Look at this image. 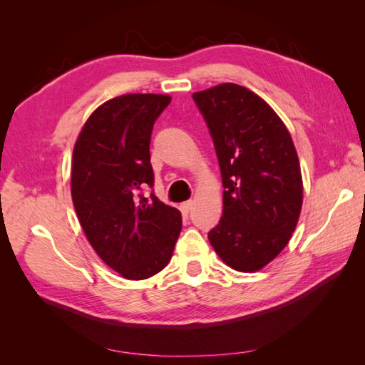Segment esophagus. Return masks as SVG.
<instances>
[{
	"label": "esophagus",
	"instance_id": "34e87169",
	"mask_svg": "<svg viewBox=\"0 0 365 365\" xmlns=\"http://www.w3.org/2000/svg\"><path fill=\"white\" fill-rule=\"evenodd\" d=\"M192 205H195V202L192 200H187V202H183L180 207H182V212L185 215H188L191 210H192Z\"/></svg>",
	"mask_w": 365,
	"mask_h": 365
}]
</instances>
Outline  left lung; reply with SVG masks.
I'll return each instance as SVG.
<instances>
[{
  "instance_id": "left-lung-1",
  "label": "left lung",
  "mask_w": 365,
  "mask_h": 365,
  "mask_svg": "<svg viewBox=\"0 0 365 365\" xmlns=\"http://www.w3.org/2000/svg\"><path fill=\"white\" fill-rule=\"evenodd\" d=\"M192 100L202 114L222 177V216L208 232L230 268L257 271L289 243L302 205L297 150L277 114L254 92L224 83Z\"/></svg>"
}]
</instances>
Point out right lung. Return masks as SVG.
I'll return each instance as SVG.
<instances>
[{
	"label": "right lung",
	"mask_w": 365,
	"mask_h": 365,
	"mask_svg": "<svg viewBox=\"0 0 365 365\" xmlns=\"http://www.w3.org/2000/svg\"><path fill=\"white\" fill-rule=\"evenodd\" d=\"M170 97L127 94L91 114L76 139L72 199L91 246L131 281L160 273L173 257L182 215L153 188L150 136Z\"/></svg>",
	"instance_id": "add662e5"
}]
</instances>
